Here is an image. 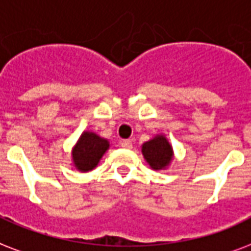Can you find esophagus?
<instances>
[{"mask_svg": "<svg viewBox=\"0 0 251 251\" xmlns=\"http://www.w3.org/2000/svg\"><path fill=\"white\" fill-rule=\"evenodd\" d=\"M122 147L123 148H126V149H131L132 148V141L131 140H123V141H122Z\"/></svg>", "mask_w": 251, "mask_h": 251, "instance_id": "obj_1", "label": "esophagus"}]
</instances>
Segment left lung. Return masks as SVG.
Returning a JSON list of instances; mask_svg holds the SVG:
<instances>
[{
	"mask_svg": "<svg viewBox=\"0 0 251 251\" xmlns=\"http://www.w3.org/2000/svg\"><path fill=\"white\" fill-rule=\"evenodd\" d=\"M141 152L153 170H162L168 168L174 156L172 145L164 135H157L152 140L144 143Z\"/></svg>",
	"mask_w": 251,
	"mask_h": 251,
	"instance_id": "left-lung-1",
	"label": "left lung"
}]
</instances>
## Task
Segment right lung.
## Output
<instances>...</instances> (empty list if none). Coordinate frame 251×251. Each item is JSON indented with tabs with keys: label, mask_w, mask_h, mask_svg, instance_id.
<instances>
[{
	"label": "right lung",
	"mask_w": 251,
	"mask_h": 251,
	"mask_svg": "<svg viewBox=\"0 0 251 251\" xmlns=\"http://www.w3.org/2000/svg\"><path fill=\"white\" fill-rule=\"evenodd\" d=\"M108 148V140L100 137L94 132L85 131L72 151V158L75 169L82 173L93 170Z\"/></svg>",
	"instance_id": "1"
}]
</instances>
